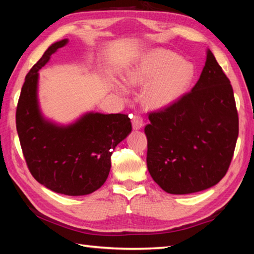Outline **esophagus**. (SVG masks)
I'll use <instances>...</instances> for the list:
<instances>
[{
    "label": "esophagus",
    "mask_w": 254,
    "mask_h": 254,
    "mask_svg": "<svg viewBox=\"0 0 254 254\" xmlns=\"http://www.w3.org/2000/svg\"><path fill=\"white\" fill-rule=\"evenodd\" d=\"M143 119L139 116H134L132 118V127L133 130H139L143 127Z\"/></svg>",
    "instance_id": "obj_1"
}]
</instances>
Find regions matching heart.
<instances>
[{"label": "heart", "mask_w": 254, "mask_h": 254, "mask_svg": "<svg viewBox=\"0 0 254 254\" xmlns=\"http://www.w3.org/2000/svg\"><path fill=\"white\" fill-rule=\"evenodd\" d=\"M194 75L195 71L190 62L170 50L155 49L127 71L126 83L128 86H145V105L157 110L179 101L190 88ZM118 89L123 95L127 94L122 85Z\"/></svg>", "instance_id": "b5f03b06"}]
</instances>
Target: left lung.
Masks as SVG:
<instances>
[{"instance_id":"1","label":"left lung","mask_w":254,"mask_h":254,"mask_svg":"<svg viewBox=\"0 0 254 254\" xmlns=\"http://www.w3.org/2000/svg\"><path fill=\"white\" fill-rule=\"evenodd\" d=\"M148 119L147 168L164 191L196 193L223 179L234 155L239 121L233 87L212 51L207 49L191 93Z\"/></svg>"}]
</instances>
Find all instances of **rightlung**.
I'll return each instance as SVG.
<instances>
[{"mask_svg": "<svg viewBox=\"0 0 254 254\" xmlns=\"http://www.w3.org/2000/svg\"><path fill=\"white\" fill-rule=\"evenodd\" d=\"M68 44H52L29 73L16 110V127L24 157L32 177L42 186L64 195H87L106 182L111 155L132 131L130 118L122 113L88 111L71 123L48 119L41 111L39 69L51 56Z\"/></svg>", "mask_w": 254, "mask_h": 254, "instance_id": "obj_1", "label": "right lung"}]
</instances>
